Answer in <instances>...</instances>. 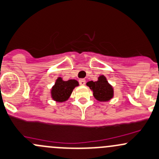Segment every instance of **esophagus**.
Listing matches in <instances>:
<instances>
[{"label": "esophagus", "mask_w": 159, "mask_h": 159, "mask_svg": "<svg viewBox=\"0 0 159 159\" xmlns=\"http://www.w3.org/2000/svg\"><path fill=\"white\" fill-rule=\"evenodd\" d=\"M79 83L81 85H84L85 83H86V81H85V79H80Z\"/></svg>", "instance_id": "esophagus-1"}]
</instances>
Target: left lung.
<instances>
[{"mask_svg":"<svg viewBox=\"0 0 159 159\" xmlns=\"http://www.w3.org/2000/svg\"><path fill=\"white\" fill-rule=\"evenodd\" d=\"M87 86L93 91V95L97 101L100 102L109 101L114 96V90L104 75H100L98 81H88Z\"/></svg>","mask_w":159,"mask_h":159,"instance_id":"left-lung-1","label":"left lung"}]
</instances>
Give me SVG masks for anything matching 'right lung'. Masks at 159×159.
I'll return each instance as SVG.
<instances>
[{
  "label": "right lung",
  "instance_id": "1",
  "mask_svg": "<svg viewBox=\"0 0 159 159\" xmlns=\"http://www.w3.org/2000/svg\"><path fill=\"white\" fill-rule=\"evenodd\" d=\"M78 81L75 79L64 81L62 78L58 77L55 84L51 88V98L58 103H63L68 100L75 87L78 86Z\"/></svg>",
  "mask_w": 159,
  "mask_h": 159
}]
</instances>
